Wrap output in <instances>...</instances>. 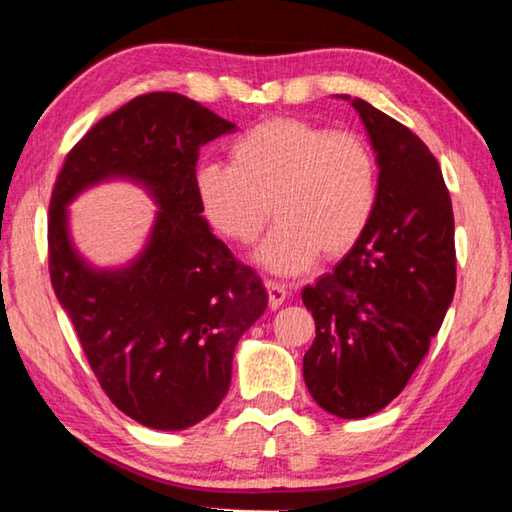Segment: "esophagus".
I'll return each mask as SVG.
<instances>
[{
    "mask_svg": "<svg viewBox=\"0 0 512 512\" xmlns=\"http://www.w3.org/2000/svg\"><path fill=\"white\" fill-rule=\"evenodd\" d=\"M266 291H268V307L271 309H280L282 302L287 300V287L280 282L266 280Z\"/></svg>",
    "mask_w": 512,
    "mask_h": 512,
    "instance_id": "1",
    "label": "esophagus"
}]
</instances>
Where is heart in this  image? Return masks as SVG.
I'll return each instance as SVG.
<instances>
[{
    "label": "heart",
    "mask_w": 512,
    "mask_h": 512,
    "mask_svg": "<svg viewBox=\"0 0 512 512\" xmlns=\"http://www.w3.org/2000/svg\"><path fill=\"white\" fill-rule=\"evenodd\" d=\"M194 189L205 219L232 244L250 246L277 219L257 262L298 275L334 262L366 235L377 210L379 167L361 135L300 117H273L237 137L230 164H201Z\"/></svg>",
    "instance_id": "b5f03b06"
}]
</instances>
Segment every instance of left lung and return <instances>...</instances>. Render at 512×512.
Segmentation results:
<instances>
[{
  "mask_svg": "<svg viewBox=\"0 0 512 512\" xmlns=\"http://www.w3.org/2000/svg\"><path fill=\"white\" fill-rule=\"evenodd\" d=\"M352 101L379 167L377 210L334 273L302 289L316 339L302 375L320 409L366 418L393 402L443 325L456 289L452 198L418 135Z\"/></svg>",
  "mask_w": 512,
  "mask_h": 512,
  "instance_id": "1",
  "label": "left lung"
}]
</instances>
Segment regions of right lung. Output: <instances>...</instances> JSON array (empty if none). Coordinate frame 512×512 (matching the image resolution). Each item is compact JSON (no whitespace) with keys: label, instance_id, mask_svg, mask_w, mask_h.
<instances>
[{"label":"right lung","instance_id":"add662e5","mask_svg":"<svg viewBox=\"0 0 512 512\" xmlns=\"http://www.w3.org/2000/svg\"><path fill=\"white\" fill-rule=\"evenodd\" d=\"M232 131L183 94H140L74 144L51 192V287L103 393L151 429H187L221 404L241 334L268 305L257 273L210 232L194 189L201 146ZM108 177L144 184L161 212L131 267L94 272L68 241L64 207Z\"/></svg>","mask_w":512,"mask_h":512}]
</instances>
